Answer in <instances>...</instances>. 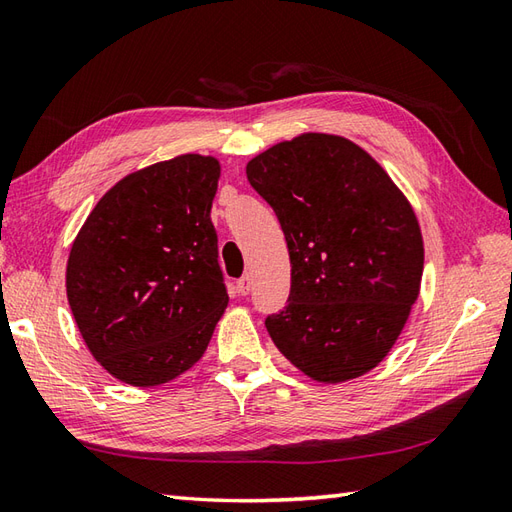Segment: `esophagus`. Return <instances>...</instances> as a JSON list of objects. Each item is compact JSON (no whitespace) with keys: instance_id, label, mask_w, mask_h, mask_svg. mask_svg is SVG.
<instances>
[{"instance_id":"1","label":"esophagus","mask_w":512,"mask_h":512,"mask_svg":"<svg viewBox=\"0 0 512 512\" xmlns=\"http://www.w3.org/2000/svg\"><path fill=\"white\" fill-rule=\"evenodd\" d=\"M250 290H253V277H250V275H244L242 279H237V292H239V295H248V292Z\"/></svg>"}]
</instances>
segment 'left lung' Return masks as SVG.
Here are the masks:
<instances>
[{
	"label": "left lung",
	"mask_w": 512,
	"mask_h": 512,
	"mask_svg": "<svg viewBox=\"0 0 512 512\" xmlns=\"http://www.w3.org/2000/svg\"><path fill=\"white\" fill-rule=\"evenodd\" d=\"M246 176L273 206L292 266L288 306L266 317L270 339L319 383L363 376L396 343L420 292L411 204L365 149L330 134L270 147Z\"/></svg>",
	"instance_id": "1"
}]
</instances>
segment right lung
Listing matches in <instances>:
<instances>
[{
  "mask_svg": "<svg viewBox=\"0 0 512 512\" xmlns=\"http://www.w3.org/2000/svg\"><path fill=\"white\" fill-rule=\"evenodd\" d=\"M220 162L184 154L129 173L76 235L65 288L85 345L134 387L200 361L228 303L211 204Z\"/></svg>",
  "mask_w": 512,
  "mask_h": 512,
  "instance_id": "right-lung-1",
  "label": "right lung"
}]
</instances>
